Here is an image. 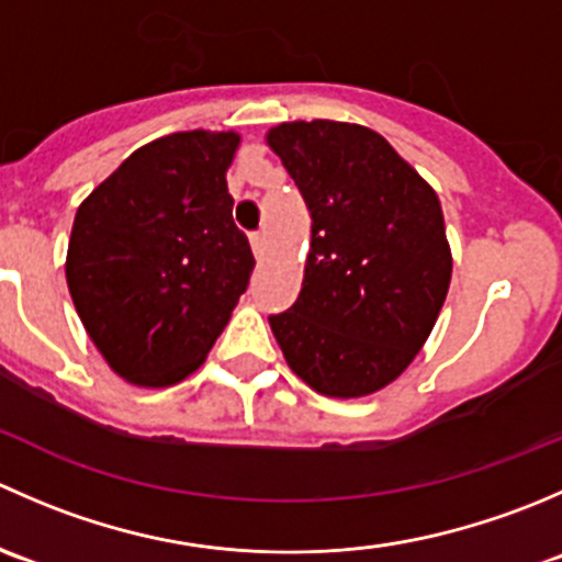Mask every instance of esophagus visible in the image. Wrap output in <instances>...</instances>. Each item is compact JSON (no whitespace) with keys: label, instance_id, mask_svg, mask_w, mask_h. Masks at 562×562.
<instances>
[{"label":"esophagus","instance_id":"1","mask_svg":"<svg viewBox=\"0 0 562 562\" xmlns=\"http://www.w3.org/2000/svg\"><path fill=\"white\" fill-rule=\"evenodd\" d=\"M249 245H252V252H255V258H263V252H266V236L263 234H252L249 236Z\"/></svg>","mask_w":562,"mask_h":562}]
</instances>
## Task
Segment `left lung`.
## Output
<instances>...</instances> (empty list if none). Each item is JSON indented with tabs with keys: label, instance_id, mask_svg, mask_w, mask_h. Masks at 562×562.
I'll list each match as a JSON object with an SVG mask.
<instances>
[{
	"label": "left lung",
	"instance_id": "obj_1",
	"mask_svg": "<svg viewBox=\"0 0 562 562\" xmlns=\"http://www.w3.org/2000/svg\"><path fill=\"white\" fill-rule=\"evenodd\" d=\"M266 144L313 217L302 293L269 317L271 331L288 367L317 394H375L411 367L449 293L438 195L361 124L285 122Z\"/></svg>",
	"mask_w": 562,
	"mask_h": 562
}]
</instances>
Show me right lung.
I'll list each match as a JSON object with an SVG mask.
<instances>
[{"label": "right lung", "mask_w": 562, "mask_h": 562, "mask_svg": "<svg viewBox=\"0 0 562 562\" xmlns=\"http://www.w3.org/2000/svg\"><path fill=\"white\" fill-rule=\"evenodd\" d=\"M239 140L162 135L78 206L67 288L94 348L133 386L192 375L247 291L255 258L225 181Z\"/></svg>", "instance_id": "1"}]
</instances>
